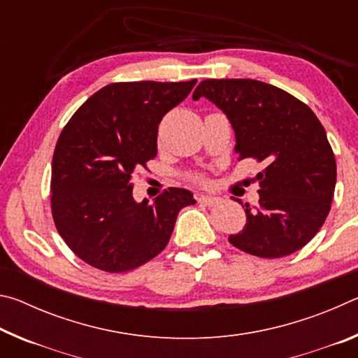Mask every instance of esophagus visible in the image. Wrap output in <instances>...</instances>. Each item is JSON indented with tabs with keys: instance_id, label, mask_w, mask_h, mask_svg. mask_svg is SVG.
I'll use <instances>...</instances> for the list:
<instances>
[{
	"instance_id": "obj_1",
	"label": "esophagus",
	"mask_w": 358,
	"mask_h": 358,
	"mask_svg": "<svg viewBox=\"0 0 358 358\" xmlns=\"http://www.w3.org/2000/svg\"><path fill=\"white\" fill-rule=\"evenodd\" d=\"M197 202L199 203H205V205H215L217 202V199L213 197V196H205V194H199Z\"/></svg>"
}]
</instances>
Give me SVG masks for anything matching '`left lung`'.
I'll list each match as a JSON object with an SVG mask.
<instances>
[{"instance_id":"8db88e82","label":"left lung","mask_w":358,"mask_h":358,"mask_svg":"<svg viewBox=\"0 0 358 358\" xmlns=\"http://www.w3.org/2000/svg\"><path fill=\"white\" fill-rule=\"evenodd\" d=\"M202 96L227 115L238 161L252 157L264 164L256 177L259 207L245 205V227L229 241L265 259L301 250L329 216L336 185L324 126L292 94L252 78H208L192 99Z\"/></svg>"}]
</instances>
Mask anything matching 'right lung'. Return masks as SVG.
Instances as JSON below:
<instances>
[{
  "label": "right lung",
  "instance_id": "1",
  "mask_svg": "<svg viewBox=\"0 0 358 358\" xmlns=\"http://www.w3.org/2000/svg\"><path fill=\"white\" fill-rule=\"evenodd\" d=\"M189 82H120L72 115L52 159V215L77 257L108 273L134 270L167 246L192 192L169 187L150 203L132 197V175L157 153V126L191 93Z\"/></svg>",
  "mask_w": 358,
  "mask_h": 358
}]
</instances>
